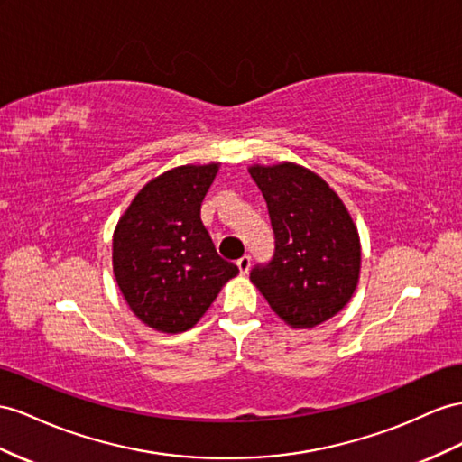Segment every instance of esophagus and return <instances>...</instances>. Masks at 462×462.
<instances>
[{
	"instance_id": "34e87169",
	"label": "esophagus",
	"mask_w": 462,
	"mask_h": 462,
	"mask_svg": "<svg viewBox=\"0 0 462 462\" xmlns=\"http://www.w3.org/2000/svg\"><path fill=\"white\" fill-rule=\"evenodd\" d=\"M250 267H252V257L247 255V254H244V255L238 259V269L242 271V273H247V271H250Z\"/></svg>"
}]
</instances>
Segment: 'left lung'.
Listing matches in <instances>:
<instances>
[{
	"mask_svg": "<svg viewBox=\"0 0 462 462\" xmlns=\"http://www.w3.org/2000/svg\"><path fill=\"white\" fill-rule=\"evenodd\" d=\"M217 171L215 163L165 171L142 189L116 224L118 289L130 310L158 332L191 329L238 275V267L217 254L200 220V203Z\"/></svg>",
	"mask_w": 462,
	"mask_h": 462,
	"instance_id": "left-lung-1",
	"label": "left lung"
}]
</instances>
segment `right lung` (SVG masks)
Returning <instances> with one entry per match:
<instances>
[{
	"instance_id": "add662e5",
	"label": "right lung",
	"mask_w": 462,
	"mask_h": 462,
	"mask_svg": "<svg viewBox=\"0 0 462 462\" xmlns=\"http://www.w3.org/2000/svg\"><path fill=\"white\" fill-rule=\"evenodd\" d=\"M269 210L275 247L250 279L273 312L292 328L336 316L359 281L355 224L328 183L297 163L250 168Z\"/></svg>"
}]
</instances>
